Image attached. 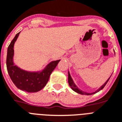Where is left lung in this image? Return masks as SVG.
<instances>
[{
    "label": "left lung",
    "instance_id": "obj_1",
    "mask_svg": "<svg viewBox=\"0 0 122 122\" xmlns=\"http://www.w3.org/2000/svg\"><path fill=\"white\" fill-rule=\"evenodd\" d=\"M110 78H108L107 80V81H106L105 83H104L103 85L102 86L100 87V88H99L98 89L97 91H95V92H93V93H87V92H83V91H82L81 90H80V89L78 88V87H77L76 85H75V83H74V81H73V79H72V78H71V75H70V72H69V71H68V83H69L70 86L71 87V88L72 89L73 91H75V92L81 94V95H93V94L97 93V92H100V90H102L104 87H105V86L107 85V83L108 81V80H110Z\"/></svg>",
    "mask_w": 122,
    "mask_h": 122
}]
</instances>
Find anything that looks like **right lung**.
Wrapping results in <instances>:
<instances>
[{
    "label": "right lung",
    "instance_id": "1",
    "mask_svg": "<svg viewBox=\"0 0 122 122\" xmlns=\"http://www.w3.org/2000/svg\"><path fill=\"white\" fill-rule=\"evenodd\" d=\"M20 32L13 39L7 49V69L9 76L17 88L29 93H35L42 90L47 84L49 76L55 69L60 59L51 61L42 71L30 72L23 70L15 65L13 61L14 46Z\"/></svg>",
    "mask_w": 122,
    "mask_h": 122
}]
</instances>
